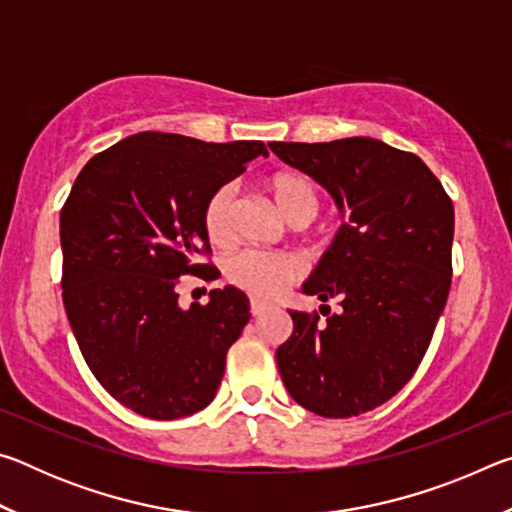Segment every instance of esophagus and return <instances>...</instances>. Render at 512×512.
I'll return each instance as SVG.
<instances>
[{"mask_svg": "<svg viewBox=\"0 0 512 512\" xmlns=\"http://www.w3.org/2000/svg\"><path fill=\"white\" fill-rule=\"evenodd\" d=\"M266 309H268L266 302H262V300H255V298L250 300V314H253V316H262Z\"/></svg>", "mask_w": 512, "mask_h": 512, "instance_id": "1", "label": "esophagus"}]
</instances>
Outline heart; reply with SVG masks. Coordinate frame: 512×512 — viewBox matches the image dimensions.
<instances>
[{"label": "heart", "instance_id": "1", "mask_svg": "<svg viewBox=\"0 0 512 512\" xmlns=\"http://www.w3.org/2000/svg\"><path fill=\"white\" fill-rule=\"evenodd\" d=\"M268 192L273 194L277 207L291 223H309L320 210L318 187L307 176L293 171H280L268 178ZM235 210V189L223 185L214 189L203 210V228L214 246H228L235 239L232 225ZM302 273L300 262L287 253H268V250H244L228 262V277L235 287L244 289L255 298H275L291 287Z\"/></svg>", "mask_w": 512, "mask_h": 512}]
</instances>
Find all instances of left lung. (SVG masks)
Listing matches in <instances>:
<instances>
[{"label": "left lung", "instance_id": "left-lung-1", "mask_svg": "<svg viewBox=\"0 0 512 512\" xmlns=\"http://www.w3.org/2000/svg\"><path fill=\"white\" fill-rule=\"evenodd\" d=\"M268 146L345 212L332 246L302 284L307 296L334 300L339 309L289 311L293 334L275 352L284 386L323 418L377 409L415 375L445 309L452 198L418 155L372 137Z\"/></svg>", "mask_w": 512, "mask_h": 512}]
</instances>
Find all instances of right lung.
Instances as JSON below:
<instances>
[{
  "instance_id": "right-lung-1",
  "label": "right lung",
  "mask_w": 512,
  "mask_h": 512,
  "mask_svg": "<svg viewBox=\"0 0 512 512\" xmlns=\"http://www.w3.org/2000/svg\"><path fill=\"white\" fill-rule=\"evenodd\" d=\"M268 155L264 142L137 133L90 158L60 212L63 305L99 384L126 409L178 420L214 400L250 318L235 287L178 305L183 275L216 280L203 210L214 189Z\"/></svg>"
}]
</instances>
